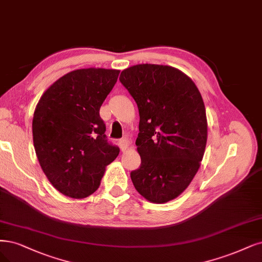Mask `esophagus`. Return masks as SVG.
Instances as JSON below:
<instances>
[{"label": "esophagus", "instance_id": "esophagus-1", "mask_svg": "<svg viewBox=\"0 0 262 262\" xmlns=\"http://www.w3.org/2000/svg\"><path fill=\"white\" fill-rule=\"evenodd\" d=\"M129 145H130V143H129V141H128L127 139H121V140L119 141V146H120V148H121L122 151L127 149V148L129 147Z\"/></svg>", "mask_w": 262, "mask_h": 262}]
</instances>
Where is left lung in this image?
I'll use <instances>...</instances> for the list:
<instances>
[{"instance_id": "8db88e82", "label": "left lung", "mask_w": 262, "mask_h": 262, "mask_svg": "<svg viewBox=\"0 0 262 262\" xmlns=\"http://www.w3.org/2000/svg\"><path fill=\"white\" fill-rule=\"evenodd\" d=\"M122 85L139 108L135 145L141 166L135 189L156 204L174 200L192 182L207 143V118L197 86L177 68L141 64L121 71Z\"/></svg>"}]
</instances>
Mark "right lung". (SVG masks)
Listing matches in <instances>:
<instances>
[{"mask_svg":"<svg viewBox=\"0 0 262 262\" xmlns=\"http://www.w3.org/2000/svg\"><path fill=\"white\" fill-rule=\"evenodd\" d=\"M119 73L104 68L70 71L43 93L35 107V154L52 185L68 197L94 193L106 166L119 154V147L107 141L100 116Z\"/></svg>","mask_w":262,"mask_h":262,"instance_id":"add662e5","label":"right lung"}]
</instances>
